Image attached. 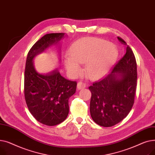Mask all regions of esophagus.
<instances>
[{
    "label": "esophagus",
    "instance_id": "1",
    "mask_svg": "<svg viewBox=\"0 0 155 155\" xmlns=\"http://www.w3.org/2000/svg\"><path fill=\"white\" fill-rule=\"evenodd\" d=\"M85 87H87V84L84 82H79L77 84V88L78 90H80V89H83L85 88Z\"/></svg>",
    "mask_w": 155,
    "mask_h": 155
}]
</instances>
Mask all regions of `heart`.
Returning a JSON list of instances; mask_svg holds the SVG:
<instances>
[{
  "label": "heart",
  "instance_id": "1",
  "mask_svg": "<svg viewBox=\"0 0 155 155\" xmlns=\"http://www.w3.org/2000/svg\"><path fill=\"white\" fill-rule=\"evenodd\" d=\"M71 57L67 58V69L75 76L82 73V64L86 63V71L92 79L102 77L109 71L118 58L117 48L107 40L97 38H84L73 44Z\"/></svg>",
  "mask_w": 155,
  "mask_h": 155
}]
</instances>
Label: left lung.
<instances>
[{
	"label": "left lung",
	"mask_w": 155,
	"mask_h": 155,
	"mask_svg": "<svg viewBox=\"0 0 155 155\" xmlns=\"http://www.w3.org/2000/svg\"><path fill=\"white\" fill-rule=\"evenodd\" d=\"M124 56L109 73L88 87L92 97L91 115L95 123L103 127H111L123 120L131 111L134 102L137 86V66L134 54L124 41Z\"/></svg>",
	"instance_id": "left-lung-1"
}]
</instances>
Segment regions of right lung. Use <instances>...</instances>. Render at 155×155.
Segmentation results:
<instances>
[{
    "label": "right lung",
    "instance_id": "right-lung-1",
    "mask_svg": "<svg viewBox=\"0 0 155 155\" xmlns=\"http://www.w3.org/2000/svg\"><path fill=\"white\" fill-rule=\"evenodd\" d=\"M64 35L50 33L39 39L28 53L24 71V97L28 109L38 122L50 126L59 124L67 117L68 100L75 93L77 83L64 78L57 70L39 74L32 60L50 46L58 43Z\"/></svg>",
    "mask_w": 155,
    "mask_h": 155
}]
</instances>
